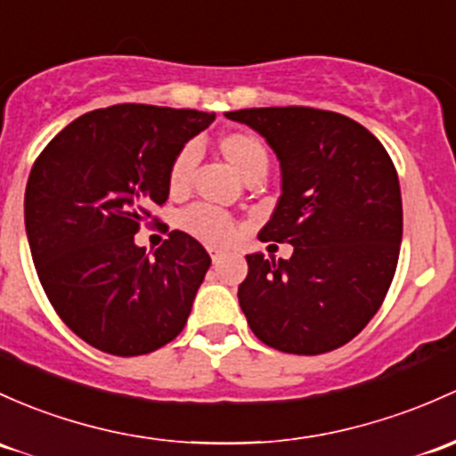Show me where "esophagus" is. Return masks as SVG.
Wrapping results in <instances>:
<instances>
[{"instance_id": "obj_1", "label": "esophagus", "mask_w": 456, "mask_h": 456, "mask_svg": "<svg viewBox=\"0 0 456 456\" xmlns=\"http://www.w3.org/2000/svg\"><path fill=\"white\" fill-rule=\"evenodd\" d=\"M208 251H209V256H212V262H218L220 257L224 256V251H223V248H218V247H209Z\"/></svg>"}]
</instances>
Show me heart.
<instances>
[{
    "instance_id": "obj_1",
    "label": "heart",
    "mask_w": 456,
    "mask_h": 456,
    "mask_svg": "<svg viewBox=\"0 0 456 456\" xmlns=\"http://www.w3.org/2000/svg\"><path fill=\"white\" fill-rule=\"evenodd\" d=\"M220 155L229 161L238 172L248 179L256 172H266L268 151L265 142L248 131H227L216 142ZM199 152L188 143L172 157L166 172V188L170 196H183L190 190L191 175H194ZM181 227L191 238L205 244H227L233 240L238 232V223L223 209H216L212 205H191L181 214Z\"/></svg>"
}]
</instances>
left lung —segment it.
Returning a JSON list of instances; mask_svg holds the SVG:
<instances>
[{
  "label": "left lung",
  "mask_w": 456,
  "mask_h": 456,
  "mask_svg": "<svg viewBox=\"0 0 456 456\" xmlns=\"http://www.w3.org/2000/svg\"><path fill=\"white\" fill-rule=\"evenodd\" d=\"M266 137L281 166V196L260 232L289 242L290 260L247 256L238 286L262 343L316 356L352 341L380 310L402 242V196L389 152L362 124L313 107L224 113Z\"/></svg>",
  "instance_id": "1"
}]
</instances>
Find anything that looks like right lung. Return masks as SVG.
Instances as JSON below:
<instances>
[{"label":"right lung","instance_id":"obj_1","mask_svg":"<svg viewBox=\"0 0 456 456\" xmlns=\"http://www.w3.org/2000/svg\"><path fill=\"white\" fill-rule=\"evenodd\" d=\"M216 113L113 104L80 115L32 166L26 233L38 281L76 337L113 356H142L179 337L209 260L185 232L148 256L142 224L167 200L166 172Z\"/></svg>","mask_w":456,"mask_h":456}]
</instances>
